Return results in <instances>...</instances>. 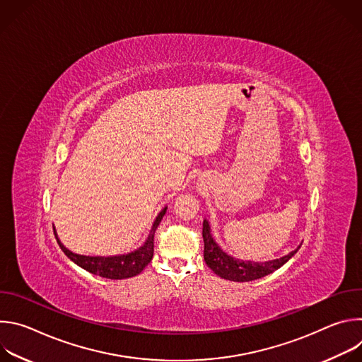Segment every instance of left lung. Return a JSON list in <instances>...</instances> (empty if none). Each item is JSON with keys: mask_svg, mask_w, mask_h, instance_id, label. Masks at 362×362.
I'll list each match as a JSON object with an SVG mask.
<instances>
[{"mask_svg": "<svg viewBox=\"0 0 362 362\" xmlns=\"http://www.w3.org/2000/svg\"><path fill=\"white\" fill-rule=\"evenodd\" d=\"M203 242H204V250L203 257L204 262L208 265L218 276L233 281V282H249L264 278L274 271L279 269L282 265H285L291 257L298 252L300 246H298L295 250L289 252L288 255L279 257V259H272L267 262H253V261H242L236 259V257L228 255L221 249V246L216 243L211 233V226L208 221H203Z\"/></svg>", "mask_w": 362, "mask_h": 362, "instance_id": "8db88e82", "label": "left lung"}]
</instances>
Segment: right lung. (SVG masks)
I'll use <instances>...</instances> for the list:
<instances>
[{"mask_svg":"<svg viewBox=\"0 0 362 362\" xmlns=\"http://www.w3.org/2000/svg\"><path fill=\"white\" fill-rule=\"evenodd\" d=\"M168 208H165L154 221L151 230L146 239V242L136 249L134 252L126 253V255H116V256H86V255H77L71 250H69L59 239L57 233L54 232L57 242L62 247V250L70 257V259L78 265L80 268L86 269L87 272L107 278V279H126L139 275L151 261L153 252H154V232H156L159 223L162 222Z\"/></svg>","mask_w":362,"mask_h":362,"instance_id":"1","label":"right lung"}]
</instances>
